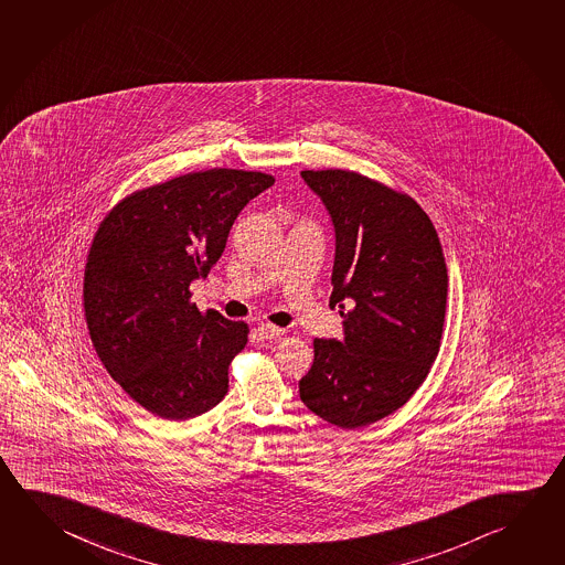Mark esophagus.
Returning a JSON list of instances; mask_svg holds the SVG:
<instances>
[{
  "label": "esophagus",
  "mask_w": 565,
  "mask_h": 565,
  "mask_svg": "<svg viewBox=\"0 0 565 565\" xmlns=\"http://www.w3.org/2000/svg\"><path fill=\"white\" fill-rule=\"evenodd\" d=\"M258 333L262 339H279V337L286 333V329L284 327L269 326V323H262L258 327Z\"/></svg>",
  "instance_id": "obj_1"
}]
</instances>
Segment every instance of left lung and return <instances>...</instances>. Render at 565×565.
Listing matches in <instances>:
<instances>
[{"instance_id":"left-lung-1","label":"left lung","mask_w":565,"mask_h":565,"mask_svg":"<svg viewBox=\"0 0 565 565\" xmlns=\"http://www.w3.org/2000/svg\"><path fill=\"white\" fill-rule=\"evenodd\" d=\"M335 228L329 306L343 341L316 339L303 405L339 428L393 415L425 383L445 326L448 274L435 226L408 194L353 170H303Z\"/></svg>"}]
</instances>
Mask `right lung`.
I'll return each mask as SVG.
<instances>
[{"instance_id": "right-lung-1", "label": "right lung", "mask_w": 565, "mask_h": 565, "mask_svg": "<svg viewBox=\"0 0 565 565\" xmlns=\"http://www.w3.org/2000/svg\"><path fill=\"white\" fill-rule=\"evenodd\" d=\"M276 182L212 169L137 190L100 222L83 278V307L100 363L152 415L186 420L228 393V366L248 323L190 301L242 209Z\"/></svg>"}]
</instances>
